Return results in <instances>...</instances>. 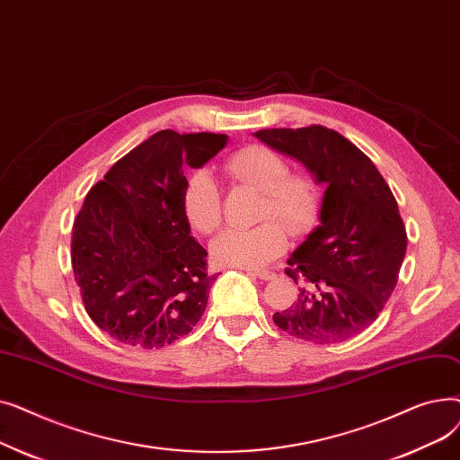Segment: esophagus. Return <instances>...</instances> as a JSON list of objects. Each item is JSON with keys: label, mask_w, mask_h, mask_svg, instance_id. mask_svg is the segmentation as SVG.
<instances>
[{"label": "esophagus", "mask_w": 460, "mask_h": 460, "mask_svg": "<svg viewBox=\"0 0 460 460\" xmlns=\"http://www.w3.org/2000/svg\"><path fill=\"white\" fill-rule=\"evenodd\" d=\"M248 274H252L262 281H270L276 278V272H272V270H248Z\"/></svg>", "instance_id": "1"}]
</instances>
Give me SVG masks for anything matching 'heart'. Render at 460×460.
<instances>
[{"mask_svg": "<svg viewBox=\"0 0 460 460\" xmlns=\"http://www.w3.org/2000/svg\"><path fill=\"white\" fill-rule=\"evenodd\" d=\"M226 172L264 191L261 217L274 216L293 233H304L315 224L321 205L317 184L305 175H288V164L279 153L250 145L226 162ZM182 212L196 233L210 234L220 226V188L208 169H198L188 177L182 190ZM280 225L269 220L252 229H224L210 243V255L226 267L259 269L287 246V231Z\"/></svg>", "mask_w": 460, "mask_h": 460, "instance_id": "b5f03b06", "label": "heart"}]
</instances>
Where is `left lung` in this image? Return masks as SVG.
<instances>
[{
    "label": "left lung",
    "instance_id": "left-lung-1",
    "mask_svg": "<svg viewBox=\"0 0 460 460\" xmlns=\"http://www.w3.org/2000/svg\"><path fill=\"white\" fill-rule=\"evenodd\" d=\"M324 184L319 226L288 257L296 302L274 323L298 340L333 345L371 326L397 285L406 231L390 186L354 143L321 125L253 134Z\"/></svg>",
    "mask_w": 460,
    "mask_h": 460
}]
</instances>
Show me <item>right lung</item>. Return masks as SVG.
<instances>
[{"instance_id": "obj_1", "label": "right lung", "mask_w": 460, "mask_h": 460, "mask_svg": "<svg viewBox=\"0 0 460 460\" xmlns=\"http://www.w3.org/2000/svg\"><path fill=\"white\" fill-rule=\"evenodd\" d=\"M226 134L160 130L96 182L72 227V270L85 311L113 340L172 345L205 313L207 250L182 212L188 167L220 153Z\"/></svg>"}]
</instances>
